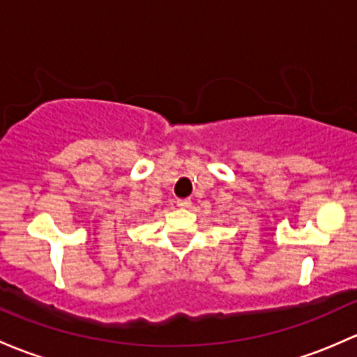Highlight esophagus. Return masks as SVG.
<instances>
[{"label": "esophagus", "mask_w": 357, "mask_h": 357, "mask_svg": "<svg viewBox=\"0 0 357 357\" xmlns=\"http://www.w3.org/2000/svg\"><path fill=\"white\" fill-rule=\"evenodd\" d=\"M176 204H178V207H181V208H188L191 205V200H190V198H179Z\"/></svg>", "instance_id": "34e87169"}]
</instances>
